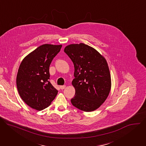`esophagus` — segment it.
Segmentation results:
<instances>
[{"mask_svg":"<svg viewBox=\"0 0 146 146\" xmlns=\"http://www.w3.org/2000/svg\"><path fill=\"white\" fill-rule=\"evenodd\" d=\"M59 87H60V88L61 90H64V89H65L66 88V86H60Z\"/></svg>","mask_w":146,"mask_h":146,"instance_id":"esophagus-1","label":"esophagus"}]
</instances>
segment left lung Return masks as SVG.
Instances as JSON below:
<instances>
[{
    "mask_svg": "<svg viewBox=\"0 0 146 146\" xmlns=\"http://www.w3.org/2000/svg\"><path fill=\"white\" fill-rule=\"evenodd\" d=\"M64 51L74 66L72 84L76 95L71 103L86 112L96 110L106 100L111 87L106 59L95 48L82 43L69 44Z\"/></svg>",
    "mask_w": 146,
    "mask_h": 146,
    "instance_id": "8db88e82",
    "label": "left lung"
}]
</instances>
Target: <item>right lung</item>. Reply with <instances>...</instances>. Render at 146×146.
<instances>
[{
	"mask_svg": "<svg viewBox=\"0 0 146 146\" xmlns=\"http://www.w3.org/2000/svg\"><path fill=\"white\" fill-rule=\"evenodd\" d=\"M61 47L62 45H41L27 55L19 65L17 90L24 102L33 109L47 108L58 94L48 80L49 67Z\"/></svg>",
	"mask_w": 146,
	"mask_h": 146,
	"instance_id": "add662e5",
	"label": "right lung"
}]
</instances>
